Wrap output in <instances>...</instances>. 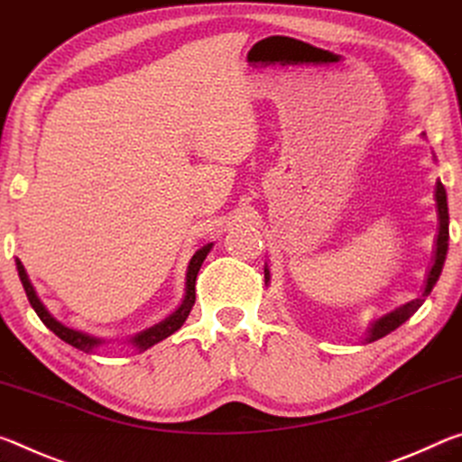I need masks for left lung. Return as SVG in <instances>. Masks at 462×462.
<instances>
[{
    "label": "left lung",
    "mask_w": 462,
    "mask_h": 462,
    "mask_svg": "<svg viewBox=\"0 0 462 462\" xmlns=\"http://www.w3.org/2000/svg\"><path fill=\"white\" fill-rule=\"evenodd\" d=\"M436 207H438V221H440V226H438L434 266L430 268V272H428L426 289H423L421 297L405 302V305L397 307L395 311L379 317V319L370 325L366 342H376V339H381L387 334H391L393 329H397L399 325L410 319V317L421 307V302L426 300L428 294L432 292L434 284L438 282V278H440V272H442L444 260H446V252H448V202H446V190H444L442 181H436ZM263 276H266V282H270V270L268 268H263Z\"/></svg>",
    "instance_id": "8db88e82"
}]
</instances>
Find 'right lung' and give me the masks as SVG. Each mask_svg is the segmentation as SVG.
Listing matches in <instances>:
<instances>
[{"label": "right lung", "instance_id": "right-lung-1", "mask_svg": "<svg viewBox=\"0 0 462 462\" xmlns=\"http://www.w3.org/2000/svg\"><path fill=\"white\" fill-rule=\"evenodd\" d=\"M210 247H213V244L202 245V247L199 249V252H196V254L192 255L190 263H188V272H186V294H184V300H181V305L176 309V311H173L170 317H165L163 321L155 323L153 328L143 329V331H139V334H134L133 337L126 339V342L131 344V346L134 347V350L145 352L147 347L155 346L157 342H162V339L171 336L173 331H178V329L181 328V325H184L186 317L190 315L192 305H194V300H196V291H194V289H196V274H199V270H200V266H202L204 258H207V255H208ZM16 268H18V276H20V281H22V286H24L30 305H32L36 315L41 317V321H42L44 325H47V328L52 331V334L59 336L60 339H63V342H67L69 346L78 347V350H83V352H94L96 347H100V346L104 344L102 337L83 334V331L71 329V328H67V325H63L60 321H57L55 317H52V315L47 311V307L42 305V300L39 299V294H36L34 286H32V282H30V278H28L26 270H24V266H22L20 260H16Z\"/></svg>", "mask_w": 462, "mask_h": 462}]
</instances>
